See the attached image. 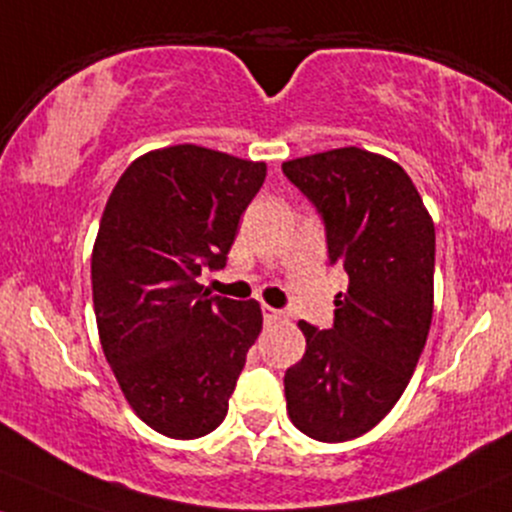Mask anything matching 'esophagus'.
<instances>
[{
    "label": "esophagus",
    "mask_w": 512,
    "mask_h": 512,
    "mask_svg": "<svg viewBox=\"0 0 512 512\" xmlns=\"http://www.w3.org/2000/svg\"><path fill=\"white\" fill-rule=\"evenodd\" d=\"M262 318H265V323H279V320H284L286 318V313L284 311H277V308H272V306H262Z\"/></svg>",
    "instance_id": "1"
}]
</instances>
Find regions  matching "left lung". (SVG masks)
Returning a JSON list of instances; mask_svg holds the SVG:
<instances>
[{"instance_id": "1", "label": "left lung", "mask_w": 512, "mask_h": 512, "mask_svg": "<svg viewBox=\"0 0 512 512\" xmlns=\"http://www.w3.org/2000/svg\"><path fill=\"white\" fill-rule=\"evenodd\" d=\"M282 170L323 216L330 262L350 277L333 328L299 320L306 352L284 374L286 411L313 440H355L396 406L428 340L435 223L413 179L384 155L350 145Z\"/></svg>"}]
</instances>
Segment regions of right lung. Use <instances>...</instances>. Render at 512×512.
Here are the masks:
<instances>
[{
    "mask_svg": "<svg viewBox=\"0 0 512 512\" xmlns=\"http://www.w3.org/2000/svg\"><path fill=\"white\" fill-rule=\"evenodd\" d=\"M265 177V162L170 145L133 160L106 201L92 250L101 350L128 406L172 440L223 423L262 330L260 303L209 296L199 277L226 265Z\"/></svg>",
    "mask_w": 512,
    "mask_h": 512,
    "instance_id": "obj_1",
    "label": "right lung"
}]
</instances>
